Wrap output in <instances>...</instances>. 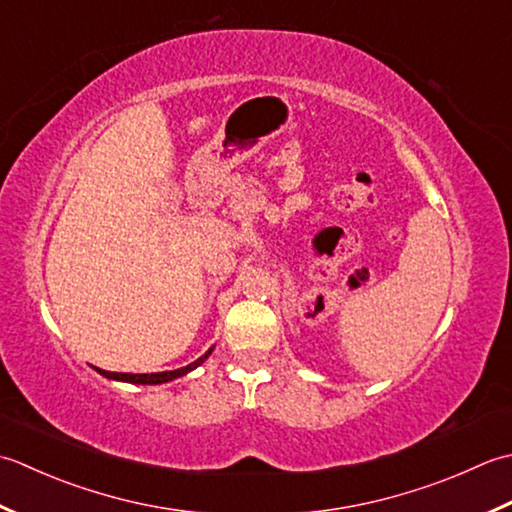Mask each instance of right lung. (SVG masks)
I'll list each match as a JSON object with an SVG mask.
<instances>
[{
    "instance_id": "obj_1",
    "label": "right lung",
    "mask_w": 512,
    "mask_h": 512,
    "mask_svg": "<svg viewBox=\"0 0 512 512\" xmlns=\"http://www.w3.org/2000/svg\"><path fill=\"white\" fill-rule=\"evenodd\" d=\"M212 349L205 353V356H201L198 360H194L192 364H187V367H181V369H174V371H161V373H114V371H103V369H97L103 378L108 380H121V382H132V384H163V382H170V380H176L181 378V375L194 371L196 367H201V364L210 358Z\"/></svg>"
}]
</instances>
